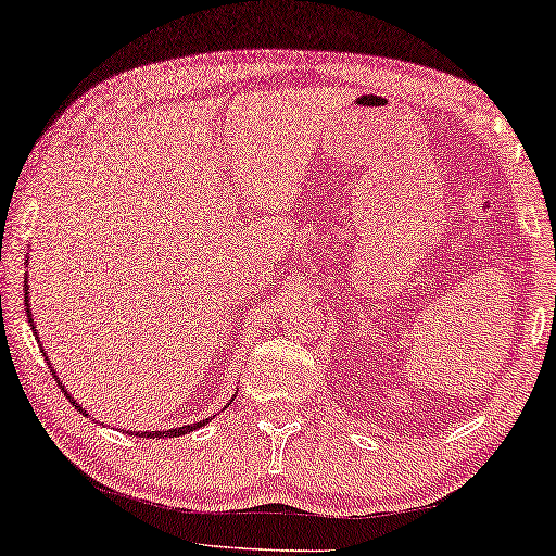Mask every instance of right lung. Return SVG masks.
<instances>
[{
    "label": "right lung",
    "mask_w": 556,
    "mask_h": 556,
    "mask_svg": "<svg viewBox=\"0 0 556 556\" xmlns=\"http://www.w3.org/2000/svg\"><path fill=\"white\" fill-rule=\"evenodd\" d=\"M24 288L26 290H29V286H26L24 283ZM24 305H26V317H29V323H31V327H34V320H31V313H29V293H24ZM34 334H36V330H34ZM36 340H39V338H36ZM43 354H47V352H43ZM51 364V362H49ZM53 371V369H51ZM53 377H56V371H53ZM56 384L61 387V381H59V377H56ZM61 391H63V394H66V399H68V402L73 404V406H76L78 408V412L80 414H86V408L84 406H80L78 402H76V399H73L71 394H68V391L66 389H63L61 387ZM88 416V414H86ZM208 421H212V418H204V421H197V424H189V426H179V429H169V431H144V433H140V431H135V435H144V439H167V435H169V439H177V435H185V433H189V431H197V429H202V426L204 424H208Z\"/></svg>",
    "instance_id": "add662e5"
}]
</instances>
